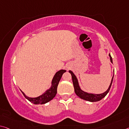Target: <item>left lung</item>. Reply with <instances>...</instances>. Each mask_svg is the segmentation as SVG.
<instances>
[{
    "mask_svg": "<svg viewBox=\"0 0 129 129\" xmlns=\"http://www.w3.org/2000/svg\"><path fill=\"white\" fill-rule=\"evenodd\" d=\"M109 57H110V61H111V63H112V59L110 54H109ZM69 72L71 73V75H72L73 84V87H74L75 92L76 93V94L81 99H83L84 100H85V101H87L91 102L99 101L106 96V95H107L110 91V88H111L112 80H113V78H114V75H113V76L112 77L111 83H110L109 88H108L107 90L105 92L102 93H99V94H96V93L87 92L83 91L82 89H81L80 87L78 79H77V77L76 76V75L73 73V72L72 71H69Z\"/></svg>",
    "mask_w": 129,
    "mask_h": 129,
    "instance_id": "obj_1",
    "label": "left lung"
}]
</instances>
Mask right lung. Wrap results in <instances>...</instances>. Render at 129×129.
I'll return each instance as SVG.
<instances>
[{
  "label": "right lung",
  "mask_w": 129,
  "mask_h": 129,
  "mask_svg": "<svg viewBox=\"0 0 129 129\" xmlns=\"http://www.w3.org/2000/svg\"><path fill=\"white\" fill-rule=\"evenodd\" d=\"M66 70L64 69H61V70L57 71L55 73L53 78L52 80L51 83V87L48 89L42 95L39 96L36 98H30L26 96L23 92L21 90L20 91L23 93L24 96L27 99L28 101H29L32 103L35 104V105H42V104H45L48 103L51 100H52L55 97L57 93V86L60 81V79L62 77L63 73L66 72Z\"/></svg>",
  "instance_id": "add662e5"
}]
</instances>
